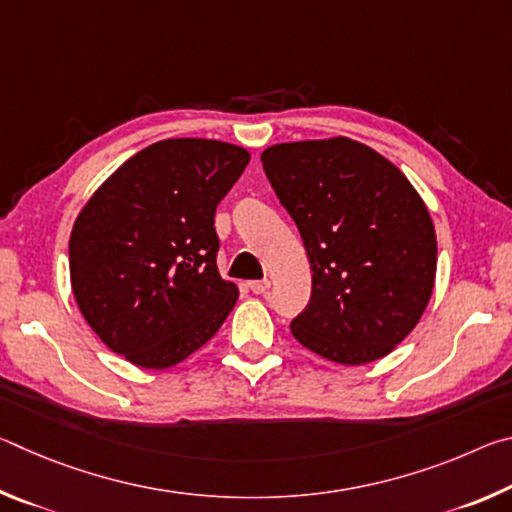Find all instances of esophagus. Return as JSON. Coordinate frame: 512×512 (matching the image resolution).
Instances as JSON below:
<instances>
[{
	"label": "esophagus",
	"instance_id": "1",
	"mask_svg": "<svg viewBox=\"0 0 512 512\" xmlns=\"http://www.w3.org/2000/svg\"><path fill=\"white\" fill-rule=\"evenodd\" d=\"M248 287L255 293V296H266V293L271 291V280H253Z\"/></svg>",
	"mask_w": 512,
	"mask_h": 512
}]
</instances>
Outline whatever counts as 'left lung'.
<instances>
[{"label":"left lung","instance_id":"obj_1","mask_svg":"<svg viewBox=\"0 0 512 512\" xmlns=\"http://www.w3.org/2000/svg\"><path fill=\"white\" fill-rule=\"evenodd\" d=\"M264 173L311 266L296 341L343 366L386 357L418 325L436 277V232L393 162L348 137L277 144Z\"/></svg>","mask_w":512,"mask_h":512}]
</instances>
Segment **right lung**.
Returning <instances> with one entry per match:
<instances>
[{
  "label": "right lung",
  "instance_id": "add662e5",
  "mask_svg": "<svg viewBox=\"0 0 512 512\" xmlns=\"http://www.w3.org/2000/svg\"><path fill=\"white\" fill-rule=\"evenodd\" d=\"M250 153L216 140H162L126 160L69 237L81 314L135 366H176L219 332L239 291L216 268V205Z\"/></svg>",
  "mask_w": 512,
  "mask_h": 512
}]
</instances>
